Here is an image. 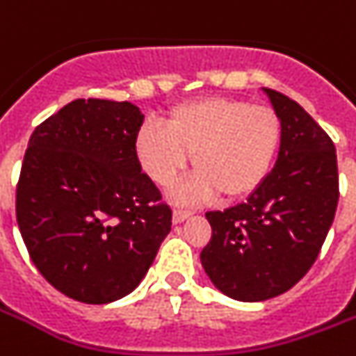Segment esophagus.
<instances>
[{
  "label": "esophagus",
  "instance_id": "1",
  "mask_svg": "<svg viewBox=\"0 0 356 356\" xmlns=\"http://www.w3.org/2000/svg\"><path fill=\"white\" fill-rule=\"evenodd\" d=\"M191 214L189 211H181V209H176L175 213H172V224H181V222H185V220L189 218Z\"/></svg>",
  "mask_w": 356,
  "mask_h": 356
}]
</instances>
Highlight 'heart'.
Here are the masks:
<instances>
[{
    "label": "heart",
    "mask_w": 356,
    "mask_h": 356,
    "mask_svg": "<svg viewBox=\"0 0 356 356\" xmlns=\"http://www.w3.org/2000/svg\"><path fill=\"white\" fill-rule=\"evenodd\" d=\"M165 125L143 123L134 149L143 171L160 187H171L193 154L196 175L172 193L180 204L252 195L271 172L282 140L275 108L222 96L176 105Z\"/></svg>",
    "instance_id": "1"
}]
</instances>
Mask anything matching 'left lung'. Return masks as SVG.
<instances>
[{"label": "left lung", "instance_id": "1", "mask_svg": "<svg viewBox=\"0 0 356 356\" xmlns=\"http://www.w3.org/2000/svg\"><path fill=\"white\" fill-rule=\"evenodd\" d=\"M262 90L282 123L277 163L248 202L205 214L213 236L200 254L214 287L240 302L295 286L315 264L339 204L331 138L296 102Z\"/></svg>", "mask_w": 356, "mask_h": 356}]
</instances>
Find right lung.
Masks as SVG:
<instances>
[{
  "label": "right lung",
  "mask_w": 356,
  "mask_h": 356,
  "mask_svg": "<svg viewBox=\"0 0 356 356\" xmlns=\"http://www.w3.org/2000/svg\"><path fill=\"white\" fill-rule=\"evenodd\" d=\"M143 114L129 102L74 99L32 132L16 216L32 262L83 304L136 289L171 231V209L136 156Z\"/></svg>",
  "instance_id": "add662e5"
}]
</instances>
